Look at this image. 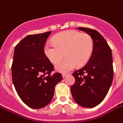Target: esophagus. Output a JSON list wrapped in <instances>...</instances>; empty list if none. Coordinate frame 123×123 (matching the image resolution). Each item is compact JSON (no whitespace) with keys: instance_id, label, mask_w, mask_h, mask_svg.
Wrapping results in <instances>:
<instances>
[{"instance_id":"esophagus-1","label":"esophagus","mask_w":123,"mask_h":123,"mask_svg":"<svg viewBox=\"0 0 123 123\" xmlns=\"http://www.w3.org/2000/svg\"><path fill=\"white\" fill-rule=\"evenodd\" d=\"M68 75V73H62V77H63V78H64V77H66V76H67Z\"/></svg>"}]
</instances>
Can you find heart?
Instances as JSON below:
<instances>
[{
  "label": "heart",
  "mask_w": 123,
  "mask_h": 123,
  "mask_svg": "<svg viewBox=\"0 0 123 123\" xmlns=\"http://www.w3.org/2000/svg\"><path fill=\"white\" fill-rule=\"evenodd\" d=\"M54 44L48 43L44 45L45 55L51 62L58 63L56 69L61 72H67L75 67L87 63L93 50V41L88 34L81 33L77 31H66L55 36Z\"/></svg>",
  "instance_id": "b5f03b06"
}]
</instances>
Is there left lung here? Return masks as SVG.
<instances>
[{"instance_id":"obj_1","label":"left lung","mask_w":123,"mask_h":123,"mask_svg":"<svg viewBox=\"0 0 123 123\" xmlns=\"http://www.w3.org/2000/svg\"><path fill=\"white\" fill-rule=\"evenodd\" d=\"M93 39V50L86 65L72 73L75 79L71 86L74 100L86 108H92L101 103L111 87L114 77L112 55L104 37L94 29L79 27Z\"/></svg>"}]
</instances>
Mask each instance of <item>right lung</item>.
<instances>
[{
    "label": "right lung",
    "instance_id": "obj_1",
    "mask_svg": "<svg viewBox=\"0 0 123 123\" xmlns=\"http://www.w3.org/2000/svg\"><path fill=\"white\" fill-rule=\"evenodd\" d=\"M50 33L28 35L14 48L12 83L20 99L32 109L49 104L55 86L62 79L61 73H52L54 66L44 54V44Z\"/></svg>",
    "mask_w": 123,
    "mask_h": 123
}]
</instances>
